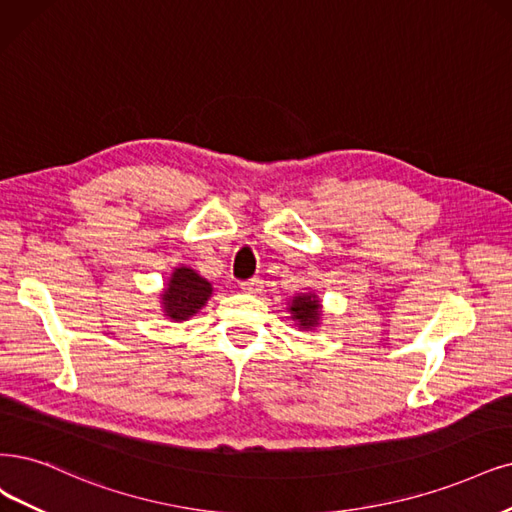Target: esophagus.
Segmentation results:
<instances>
[{"label": "esophagus", "mask_w": 512, "mask_h": 512, "mask_svg": "<svg viewBox=\"0 0 512 512\" xmlns=\"http://www.w3.org/2000/svg\"><path fill=\"white\" fill-rule=\"evenodd\" d=\"M240 289H242L244 293H259V291H261V282H259L257 278H253V280H244L242 285H240Z\"/></svg>", "instance_id": "1"}]
</instances>
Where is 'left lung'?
Listing matches in <instances>:
<instances>
[{"instance_id": "8db88e82", "label": "left lung", "mask_w": 512, "mask_h": 512, "mask_svg": "<svg viewBox=\"0 0 512 512\" xmlns=\"http://www.w3.org/2000/svg\"><path fill=\"white\" fill-rule=\"evenodd\" d=\"M289 312L299 329L310 331L312 327L318 325V320H320V301L314 293L295 295L289 301Z\"/></svg>"}]
</instances>
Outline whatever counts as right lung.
Listing matches in <instances>:
<instances>
[{
  "label": "right lung",
  "mask_w": 512,
  "mask_h": 512,
  "mask_svg": "<svg viewBox=\"0 0 512 512\" xmlns=\"http://www.w3.org/2000/svg\"><path fill=\"white\" fill-rule=\"evenodd\" d=\"M211 295V282L202 278L196 270L185 266L175 268V272L170 274L166 282V289L160 295L164 316L175 320V323H181V320L198 314Z\"/></svg>",
  "instance_id": "1"
}]
</instances>
